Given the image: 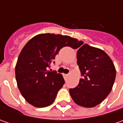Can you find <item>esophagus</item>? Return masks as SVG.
Returning <instances> with one entry per match:
<instances>
[{
  "label": "esophagus",
  "mask_w": 123,
  "mask_h": 123,
  "mask_svg": "<svg viewBox=\"0 0 123 123\" xmlns=\"http://www.w3.org/2000/svg\"><path fill=\"white\" fill-rule=\"evenodd\" d=\"M68 74H64V79H65V80H66V79H67V77H68Z\"/></svg>",
  "instance_id": "esophagus-1"
}]
</instances>
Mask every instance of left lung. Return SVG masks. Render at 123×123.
<instances>
[{"mask_svg":"<svg viewBox=\"0 0 123 123\" xmlns=\"http://www.w3.org/2000/svg\"><path fill=\"white\" fill-rule=\"evenodd\" d=\"M77 58L83 77L77 87L69 90L70 94L78 105L97 106L111 92L116 78L115 66L105 52L87 44L78 50Z\"/></svg>","mask_w":123,"mask_h":123,"instance_id":"8db88e82","label":"left lung"}]
</instances>
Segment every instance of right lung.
<instances>
[{"label":"right lung","instance_id":"obj_1","mask_svg":"<svg viewBox=\"0 0 123 123\" xmlns=\"http://www.w3.org/2000/svg\"><path fill=\"white\" fill-rule=\"evenodd\" d=\"M83 44L68 36L42 33L34 36L22 49L16 66L18 87L26 101L36 107L51 105L64 84L62 74L49 71L59 50L74 49Z\"/></svg>","mask_w":123,"mask_h":123}]
</instances>
